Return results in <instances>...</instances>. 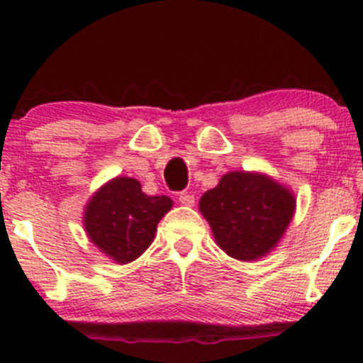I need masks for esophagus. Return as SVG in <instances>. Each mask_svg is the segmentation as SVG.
Here are the masks:
<instances>
[{
  "label": "esophagus",
  "mask_w": 363,
  "mask_h": 363,
  "mask_svg": "<svg viewBox=\"0 0 363 363\" xmlns=\"http://www.w3.org/2000/svg\"><path fill=\"white\" fill-rule=\"evenodd\" d=\"M179 202L191 207V205H195V196H193L191 193H181V195H179Z\"/></svg>",
  "instance_id": "1"
}]
</instances>
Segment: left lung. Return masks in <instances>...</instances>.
Segmentation results:
<instances>
[{"label": "left lung", "instance_id": "1", "mask_svg": "<svg viewBox=\"0 0 363 363\" xmlns=\"http://www.w3.org/2000/svg\"><path fill=\"white\" fill-rule=\"evenodd\" d=\"M200 211L218 246L232 258L250 262L279 242L294 218L295 199L265 175L230 172L200 199Z\"/></svg>", "mask_w": 363, "mask_h": 363}]
</instances>
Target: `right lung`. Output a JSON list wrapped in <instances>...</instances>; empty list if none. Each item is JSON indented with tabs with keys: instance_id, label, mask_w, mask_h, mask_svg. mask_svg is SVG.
Listing matches in <instances>:
<instances>
[{
	"instance_id": "right-lung-1",
	"label": "right lung",
	"mask_w": 363,
	"mask_h": 363,
	"mask_svg": "<svg viewBox=\"0 0 363 363\" xmlns=\"http://www.w3.org/2000/svg\"><path fill=\"white\" fill-rule=\"evenodd\" d=\"M170 207L168 196L145 195L137 179L117 177L87 203L84 226L101 252L130 263L151 246L156 226Z\"/></svg>"
}]
</instances>
